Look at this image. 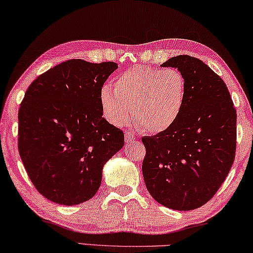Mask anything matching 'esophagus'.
<instances>
[{
    "mask_svg": "<svg viewBox=\"0 0 253 253\" xmlns=\"http://www.w3.org/2000/svg\"><path fill=\"white\" fill-rule=\"evenodd\" d=\"M124 139H126V142H131V141H134L135 139H137V137L133 133H131V132H126V137H124Z\"/></svg>",
    "mask_w": 253,
    "mask_h": 253,
    "instance_id": "obj_1",
    "label": "esophagus"
}]
</instances>
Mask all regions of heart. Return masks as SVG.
Instances as JSON below:
<instances>
[{"instance_id": "b5f03b06", "label": "heart", "mask_w": 253, "mask_h": 253, "mask_svg": "<svg viewBox=\"0 0 253 253\" xmlns=\"http://www.w3.org/2000/svg\"><path fill=\"white\" fill-rule=\"evenodd\" d=\"M186 91L180 70L138 65L114 78V90L110 86L100 89L99 100L105 119L113 126H126L132 113L140 131L159 133L176 122Z\"/></svg>"}]
</instances>
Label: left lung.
<instances>
[{
	"mask_svg": "<svg viewBox=\"0 0 253 253\" xmlns=\"http://www.w3.org/2000/svg\"><path fill=\"white\" fill-rule=\"evenodd\" d=\"M162 67L180 70L188 91L176 122L141 139L142 174L157 203L192 211L208 203L228 175L236 150V111L223 79L201 60L178 55Z\"/></svg>",
	"mask_w": 253,
	"mask_h": 253,
	"instance_id": "1",
	"label": "left lung"
}]
</instances>
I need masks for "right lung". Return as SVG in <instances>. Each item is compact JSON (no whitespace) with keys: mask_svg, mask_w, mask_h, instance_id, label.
<instances>
[{"mask_svg":"<svg viewBox=\"0 0 253 253\" xmlns=\"http://www.w3.org/2000/svg\"><path fill=\"white\" fill-rule=\"evenodd\" d=\"M114 62L75 59L49 69L27 89L18 114V149L27 174L53 203H84L98 191L103 166L124 145L103 118L99 92Z\"/></svg>","mask_w":253,"mask_h":253,"instance_id":"right-lung-1","label":"right lung"}]
</instances>
